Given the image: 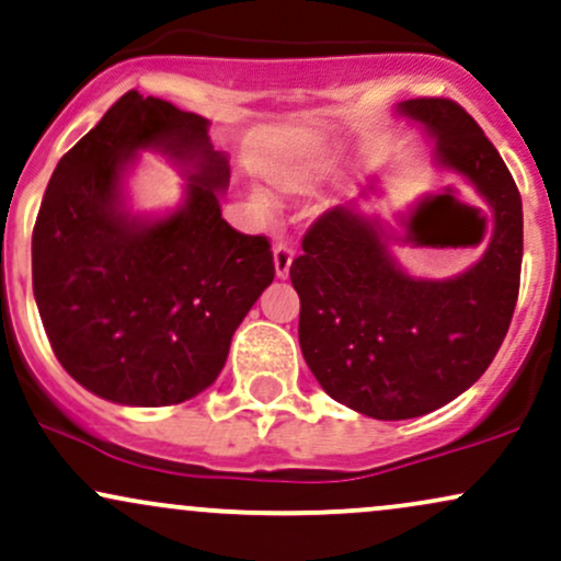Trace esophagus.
I'll return each instance as SVG.
<instances>
[{
    "mask_svg": "<svg viewBox=\"0 0 561 561\" xmlns=\"http://www.w3.org/2000/svg\"><path fill=\"white\" fill-rule=\"evenodd\" d=\"M273 262H275V275L280 280L288 278L291 273V262H294V247L288 241H278L273 247Z\"/></svg>",
    "mask_w": 561,
    "mask_h": 561,
    "instance_id": "obj_1",
    "label": "esophagus"
}]
</instances>
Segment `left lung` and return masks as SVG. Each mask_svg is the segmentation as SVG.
I'll list each match as a JSON object with an SVG mask.
<instances>
[{
    "mask_svg": "<svg viewBox=\"0 0 561 561\" xmlns=\"http://www.w3.org/2000/svg\"><path fill=\"white\" fill-rule=\"evenodd\" d=\"M436 164L470 183L491 213L483 256L454 278H414L378 220L333 207L307 230L291 265L299 344L325 393L375 420H410L449 404L489 370L517 305L523 199L480 125L451 99H407Z\"/></svg>",
    "mask_w": 561,
    "mask_h": 561,
    "instance_id": "left-lung-1",
    "label": "left lung"
}]
</instances>
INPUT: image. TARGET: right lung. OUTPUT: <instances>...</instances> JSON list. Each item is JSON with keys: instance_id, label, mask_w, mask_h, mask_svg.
<instances>
[{"instance_id": "right-lung-1", "label": "right lung", "mask_w": 561, "mask_h": 561, "mask_svg": "<svg viewBox=\"0 0 561 561\" xmlns=\"http://www.w3.org/2000/svg\"><path fill=\"white\" fill-rule=\"evenodd\" d=\"M207 130V117L128 91L46 186L31 241L38 314L70 378L115 404H181L213 386L236 328L275 278L265 236L222 220L230 168ZM138 150L187 173L170 214L127 207Z\"/></svg>"}]
</instances>
